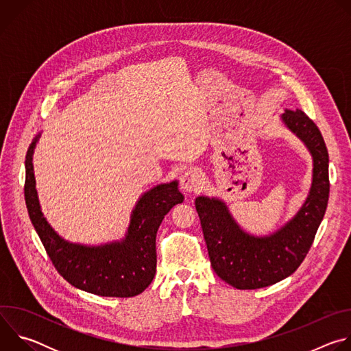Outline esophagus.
<instances>
[{
    "label": "esophagus",
    "mask_w": 351,
    "mask_h": 351,
    "mask_svg": "<svg viewBox=\"0 0 351 351\" xmlns=\"http://www.w3.org/2000/svg\"><path fill=\"white\" fill-rule=\"evenodd\" d=\"M180 186L183 191L193 193L203 187V175L198 169L190 168L180 178Z\"/></svg>",
    "instance_id": "obj_1"
}]
</instances>
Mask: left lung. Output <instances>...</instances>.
Returning a JSON list of instances; mask_svg holds the SVG:
<instances>
[{
    "mask_svg": "<svg viewBox=\"0 0 351 351\" xmlns=\"http://www.w3.org/2000/svg\"><path fill=\"white\" fill-rule=\"evenodd\" d=\"M280 121L313 157L308 194L287 222L257 236L237 223L222 198H195L213 269L240 290L267 287L290 276L306 258L328 206L329 156L319 129L302 110H285Z\"/></svg>",
    "mask_w": 351,
    "mask_h": 351,
    "instance_id": "obj_1",
    "label": "left lung"
}]
</instances>
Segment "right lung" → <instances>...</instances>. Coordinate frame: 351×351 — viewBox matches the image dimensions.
Masks as SVG:
<instances>
[{"mask_svg": "<svg viewBox=\"0 0 351 351\" xmlns=\"http://www.w3.org/2000/svg\"><path fill=\"white\" fill-rule=\"evenodd\" d=\"M26 154L25 199L32 223L57 271L72 286L103 297H133L153 282L157 268L156 237L164 217L183 202L179 182L161 183L144 191L130 214L125 236L101 244L73 243L60 236L41 211L33 169L34 148Z\"/></svg>", "mask_w": 351, "mask_h": 351, "instance_id": "obj_1", "label": "right lung"}]
</instances>
